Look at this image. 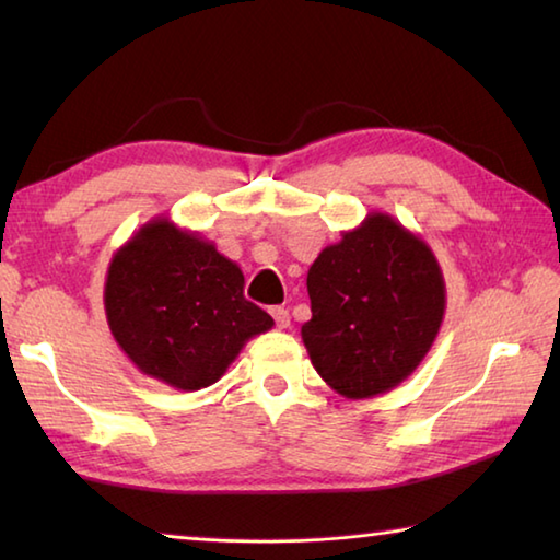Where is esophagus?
Instances as JSON below:
<instances>
[{
  "label": "esophagus",
  "mask_w": 560,
  "mask_h": 560,
  "mask_svg": "<svg viewBox=\"0 0 560 560\" xmlns=\"http://www.w3.org/2000/svg\"><path fill=\"white\" fill-rule=\"evenodd\" d=\"M271 316H273V320H277L279 328L291 326V314L283 306H271Z\"/></svg>",
  "instance_id": "esophagus-1"
}]
</instances>
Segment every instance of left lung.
<instances>
[{"instance_id": "left-lung-1", "label": "left lung", "mask_w": 560, "mask_h": 560, "mask_svg": "<svg viewBox=\"0 0 560 560\" xmlns=\"http://www.w3.org/2000/svg\"><path fill=\"white\" fill-rule=\"evenodd\" d=\"M306 287L303 346L318 375L350 400L400 385L444 318V279L432 249L383 212L326 246Z\"/></svg>"}]
</instances>
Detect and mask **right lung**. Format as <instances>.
Here are the masks:
<instances>
[{
    "label": "right lung",
    "mask_w": 560,
    "mask_h": 560,
    "mask_svg": "<svg viewBox=\"0 0 560 560\" xmlns=\"http://www.w3.org/2000/svg\"><path fill=\"white\" fill-rule=\"evenodd\" d=\"M103 303L122 353L177 390L220 381L246 340L273 326L244 299L242 269L165 217L113 254Z\"/></svg>",
    "instance_id": "obj_1"
}]
</instances>
